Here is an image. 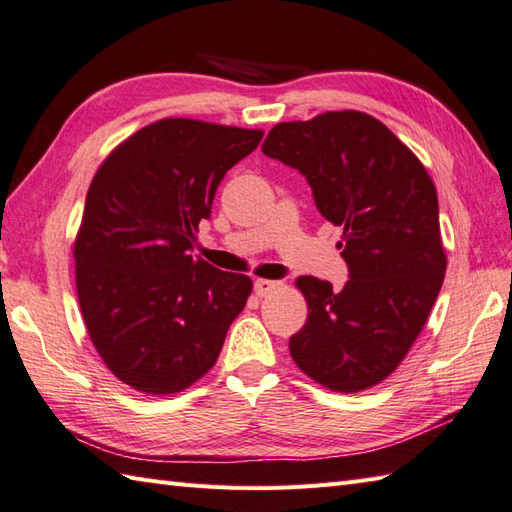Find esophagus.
Listing matches in <instances>:
<instances>
[{
	"label": "esophagus",
	"mask_w": 512,
	"mask_h": 512,
	"mask_svg": "<svg viewBox=\"0 0 512 512\" xmlns=\"http://www.w3.org/2000/svg\"><path fill=\"white\" fill-rule=\"evenodd\" d=\"M278 286V282H273V280H256L254 282V293L258 295V297H265V295H269L273 289H276Z\"/></svg>",
	"instance_id": "obj_1"
}]
</instances>
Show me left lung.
I'll list each match as a JSON object with an SVG mask.
<instances>
[{"label": "left lung", "instance_id": "8db88e82", "mask_svg": "<svg viewBox=\"0 0 512 512\" xmlns=\"http://www.w3.org/2000/svg\"><path fill=\"white\" fill-rule=\"evenodd\" d=\"M263 154L306 178L321 217L343 228L350 269L339 293L297 278L308 319L289 341L295 365L332 391L369 389L402 363L441 291L447 260L434 184L384 123L358 110L278 123Z\"/></svg>", "mask_w": 512, "mask_h": 512}]
</instances>
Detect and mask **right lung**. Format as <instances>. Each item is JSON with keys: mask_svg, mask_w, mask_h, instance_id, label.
<instances>
[{"mask_svg": "<svg viewBox=\"0 0 512 512\" xmlns=\"http://www.w3.org/2000/svg\"><path fill=\"white\" fill-rule=\"evenodd\" d=\"M263 130L162 119L97 169L73 247L82 317L115 376L180 393L217 363L252 280L191 256L217 186Z\"/></svg>", "mask_w": 512, "mask_h": 512, "instance_id": "obj_1", "label": "right lung"}]
</instances>
